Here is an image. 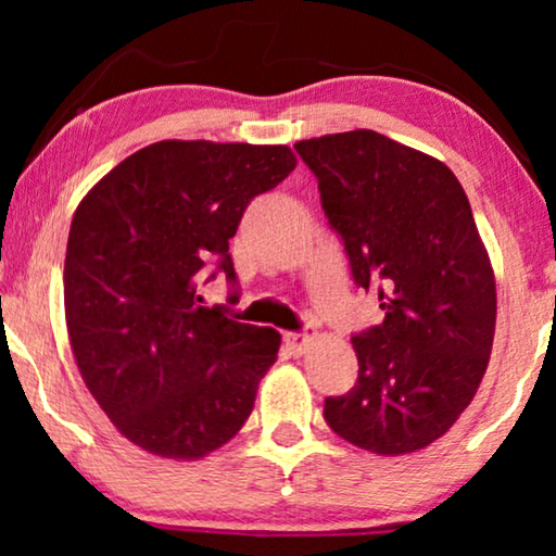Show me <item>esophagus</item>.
Listing matches in <instances>:
<instances>
[{"label": "esophagus", "instance_id": "1", "mask_svg": "<svg viewBox=\"0 0 556 556\" xmlns=\"http://www.w3.org/2000/svg\"><path fill=\"white\" fill-rule=\"evenodd\" d=\"M288 352H291L293 356H301L308 352V346L314 344V333L311 331H303V333H286L283 337Z\"/></svg>", "mask_w": 556, "mask_h": 556}]
</instances>
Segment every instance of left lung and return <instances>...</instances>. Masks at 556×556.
I'll return each instance as SVG.
<instances>
[{"instance_id": "1", "label": "left lung", "mask_w": 556, "mask_h": 556, "mask_svg": "<svg viewBox=\"0 0 556 556\" xmlns=\"http://www.w3.org/2000/svg\"><path fill=\"white\" fill-rule=\"evenodd\" d=\"M384 321L352 339L359 379L326 397L329 428L405 455L443 438L476 397L496 331V278L460 181L435 156L356 128L295 143Z\"/></svg>"}]
</instances>
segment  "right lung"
Segmentation results:
<instances>
[{
  "label": "right lung",
  "instance_id": "obj_1",
  "mask_svg": "<svg viewBox=\"0 0 556 556\" xmlns=\"http://www.w3.org/2000/svg\"><path fill=\"white\" fill-rule=\"evenodd\" d=\"M293 169L288 147L156 141L75 210L63 276L75 364L121 435L147 453L204 458L253 413L280 333L200 306L197 288L207 265L235 283L242 212Z\"/></svg>",
  "mask_w": 556,
  "mask_h": 556
}]
</instances>
